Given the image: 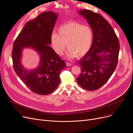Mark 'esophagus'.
Here are the masks:
<instances>
[{"mask_svg": "<svg viewBox=\"0 0 133 133\" xmlns=\"http://www.w3.org/2000/svg\"><path fill=\"white\" fill-rule=\"evenodd\" d=\"M66 65L67 66H70L72 65V64H71V63H69V62H66Z\"/></svg>", "mask_w": 133, "mask_h": 133, "instance_id": "1", "label": "esophagus"}]
</instances>
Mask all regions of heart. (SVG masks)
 Masks as SVG:
<instances>
[{
  "label": "heart",
  "instance_id": "obj_1",
  "mask_svg": "<svg viewBox=\"0 0 133 133\" xmlns=\"http://www.w3.org/2000/svg\"><path fill=\"white\" fill-rule=\"evenodd\" d=\"M93 39L91 28L76 22L61 25L58 29V34L53 32L51 36L52 47L58 55L63 54L67 45L68 51L66 57L69 59L84 56L91 47Z\"/></svg>",
  "mask_w": 133,
  "mask_h": 133
}]
</instances>
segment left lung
Returning a JSON list of instances; mask_svg holds the SVG:
<instances>
[{"mask_svg":"<svg viewBox=\"0 0 133 133\" xmlns=\"http://www.w3.org/2000/svg\"><path fill=\"white\" fill-rule=\"evenodd\" d=\"M80 15L87 20L93 32L92 45L79 61L81 72L76 81L83 89L95 90L110 78L118 62L120 43L111 25L99 13L83 10Z\"/></svg>","mask_w":133,"mask_h":133,"instance_id":"1","label":"left lung"}]
</instances>
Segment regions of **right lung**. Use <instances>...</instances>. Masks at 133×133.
<instances>
[{
    "mask_svg": "<svg viewBox=\"0 0 133 133\" xmlns=\"http://www.w3.org/2000/svg\"><path fill=\"white\" fill-rule=\"evenodd\" d=\"M58 17L52 11L44 12L28 22L14 42L12 52L13 66L20 79L31 90L40 95H47L57 88L60 74L66 64L50 46L51 36ZM37 50L41 57L39 66L26 70L21 64L24 47Z\"/></svg>",
    "mask_w": 133,
    "mask_h": 133,
    "instance_id": "obj_1",
    "label": "right lung"
}]
</instances>
